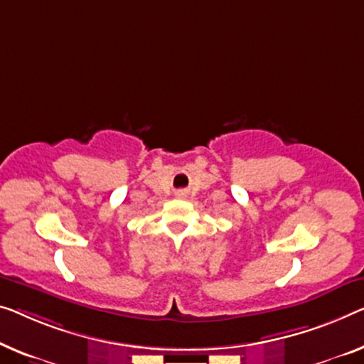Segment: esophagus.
<instances>
[{
  "label": "esophagus",
  "instance_id": "esophagus-1",
  "mask_svg": "<svg viewBox=\"0 0 364 364\" xmlns=\"http://www.w3.org/2000/svg\"><path fill=\"white\" fill-rule=\"evenodd\" d=\"M176 196H178V198H184V196H186V189H178Z\"/></svg>",
  "mask_w": 364,
  "mask_h": 364
}]
</instances>
